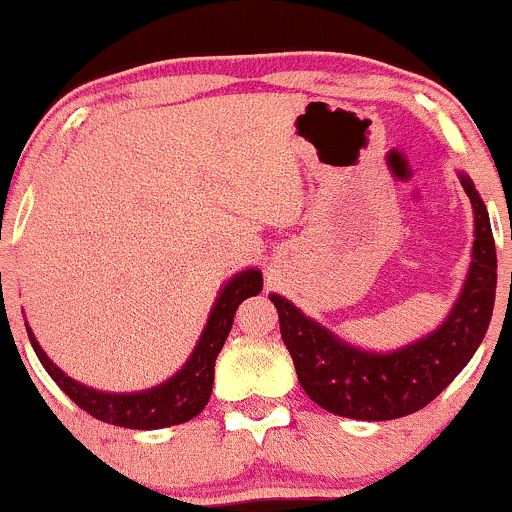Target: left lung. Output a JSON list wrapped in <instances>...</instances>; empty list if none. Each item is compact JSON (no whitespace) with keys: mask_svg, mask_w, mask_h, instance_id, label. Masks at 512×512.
Here are the masks:
<instances>
[{"mask_svg":"<svg viewBox=\"0 0 512 512\" xmlns=\"http://www.w3.org/2000/svg\"><path fill=\"white\" fill-rule=\"evenodd\" d=\"M461 185L476 214L474 261L452 315L430 337L393 354H368L271 295L300 386L320 408L351 420H395L432 403L469 364L491 322L498 263L486 205L466 175Z\"/></svg>","mask_w":512,"mask_h":512,"instance_id":"obj_1","label":"left lung"}]
</instances>
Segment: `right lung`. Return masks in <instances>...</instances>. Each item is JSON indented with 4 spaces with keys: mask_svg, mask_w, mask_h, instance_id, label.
<instances>
[{
    "mask_svg": "<svg viewBox=\"0 0 512 512\" xmlns=\"http://www.w3.org/2000/svg\"><path fill=\"white\" fill-rule=\"evenodd\" d=\"M261 288V271H254V268H249V271L239 273V276L229 280V283L224 285L222 295L214 302L205 332H202L200 342H197L188 364L183 366V371L175 373V376L163 383V386L144 390V393L114 395L102 393V390L85 388L82 383L65 376V373L48 359L46 351L38 346L34 332H31L29 327H26V332H29V339L31 344H34V351L38 359H41L43 368L51 373L53 381L58 383L60 390H63L75 405H80L82 410L90 412L97 420L112 422V425L117 427H129V430H158V427L188 422L197 415V412L205 410L214 383V361H217L219 351H222L224 339L229 337L236 307H239L246 298H251V295L261 293Z\"/></svg>",
    "mask_w": 512,
    "mask_h": 512,
    "instance_id": "1",
    "label": "right lung"
}]
</instances>
